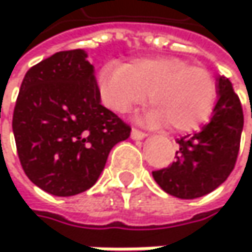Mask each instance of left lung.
Segmentation results:
<instances>
[{"instance_id":"1","label":"left lung","mask_w":252,"mask_h":252,"mask_svg":"<svg viewBox=\"0 0 252 252\" xmlns=\"http://www.w3.org/2000/svg\"><path fill=\"white\" fill-rule=\"evenodd\" d=\"M12 127L27 177L54 196L89 190L112 148L131 131L101 105L84 50L56 53L25 74Z\"/></svg>"}]
</instances>
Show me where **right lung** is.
I'll list each match as a JSON object with an SVG mask.
<instances>
[{
    "label": "right lung",
    "instance_id": "1",
    "mask_svg": "<svg viewBox=\"0 0 252 252\" xmlns=\"http://www.w3.org/2000/svg\"><path fill=\"white\" fill-rule=\"evenodd\" d=\"M216 105L210 122L196 134L177 143V160L169 168L153 172L157 185L172 196L193 199L204 196L224 183L234 168L239 153L244 115L228 78L216 80Z\"/></svg>",
    "mask_w": 252,
    "mask_h": 252
}]
</instances>
